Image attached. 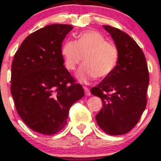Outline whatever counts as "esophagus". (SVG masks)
Returning a JSON list of instances; mask_svg holds the SVG:
<instances>
[{
    "label": "esophagus",
    "mask_w": 161,
    "mask_h": 161,
    "mask_svg": "<svg viewBox=\"0 0 161 161\" xmlns=\"http://www.w3.org/2000/svg\"><path fill=\"white\" fill-rule=\"evenodd\" d=\"M84 90H85V93H86V95H88V96L91 95V92H90L89 88H87V87H84Z\"/></svg>",
    "instance_id": "1"
}]
</instances>
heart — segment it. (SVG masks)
Instances as JSON below:
<instances>
[{
    "label": "heart",
    "instance_id": "obj_1",
    "mask_svg": "<svg viewBox=\"0 0 161 161\" xmlns=\"http://www.w3.org/2000/svg\"><path fill=\"white\" fill-rule=\"evenodd\" d=\"M61 54L66 67L74 70L82 62L76 77L80 82L87 83L98 77L107 78L113 73L119 60V50L112 42H107L102 34L95 30L83 32L77 41L66 40L63 44Z\"/></svg>",
    "mask_w": 161,
    "mask_h": 161
}]
</instances>
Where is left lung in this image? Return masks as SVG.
Wrapping results in <instances>:
<instances>
[{"mask_svg":"<svg viewBox=\"0 0 161 161\" xmlns=\"http://www.w3.org/2000/svg\"><path fill=\"white\" fill-rule=\"evenodd\" d=\"M119 50L115 69L91 89L102 100L103 108L95 116L99 127L110 136L129 132L137 124L147 104L149 75L142 50L128 34L103 25Z\"/></svg>","mask_w":161,"mask_h":161,"instance_id":"1","label":"left lung"}]
</instances>
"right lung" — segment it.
I'll return each mask as SVG.
<instances>
[{
    "label": "right lung",
    "mask_w": 161,
    "mask_h": 161,
    "mask_svg": "<svg viewBox=\"0 0 161 161\" xmlns=\"http://www.w3.org/2000/svg\"><path fill=\"white\" fill-rule=\"evenodd\" d=\"M73 27L52 24L25 38L11 66L10 92L21 119L32 130L53 135L65 126L71 106L84 96L64 65L62 42Z\"/></svg>",
    "instance_id": "right-lung-1"
}]
</instances>
